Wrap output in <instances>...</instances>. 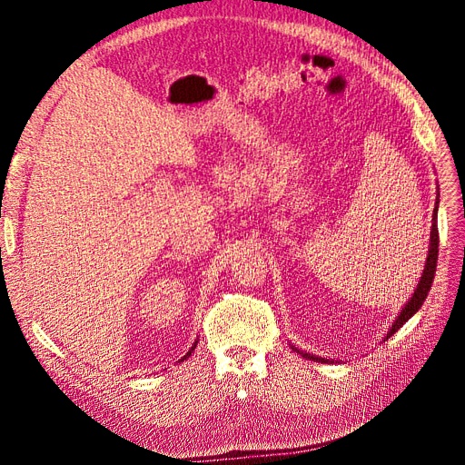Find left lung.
<instances>
[{
    "mask_svg": "<svg viewBox=\"0 0 465 465\" xmlns=\"http://www.w3.org/2000/svg\"><path fill=\"white\" fill-rule=\"evenodd\" d=\"M436 213H439V202H436L434 205V213H432V229H430V246H429V256H427V263H425V270H423V275H420L419 283H417V289L415 292L411 294V299L407 301V304L401 308L400 316L396 318V322L391 323L390 331L386 333V340L388 337H391L393 333H396L403 323L410 320L420 306H423L427 294L430 291V285H432V279H434V272H436V260H439V227H436ZM294 351H299L297 347H292ZM301 353V351H299ZM302 357L306 359H312V361H318V362H326V359H320V357H314L311 353H301Z\"/></svg>",
    "mask_w": 465,
    "mask_h": 465,
    "instance_id": "1",
    "label": "left lung"
}]
</instances>
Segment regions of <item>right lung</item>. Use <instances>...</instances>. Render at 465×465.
<instances>
[{"label":"right lung","instance_id":"right-lung-1","mask_svg":"<svg viewBox=\"0 0 465 465\" xmlns=\"http://www.w3.org/2000/svg\"><path fill=\"white\" fill-rule=\"evenodd\" d=\"M195 345H198V343H193V347H192V349H190V351H188V353H186V355H184V357H182V359H180V361H184V359H188V357H190V355H192V351H193V349H195Z\"/></svg>","mask_w":465,"mask_h":465}]
</instances>
